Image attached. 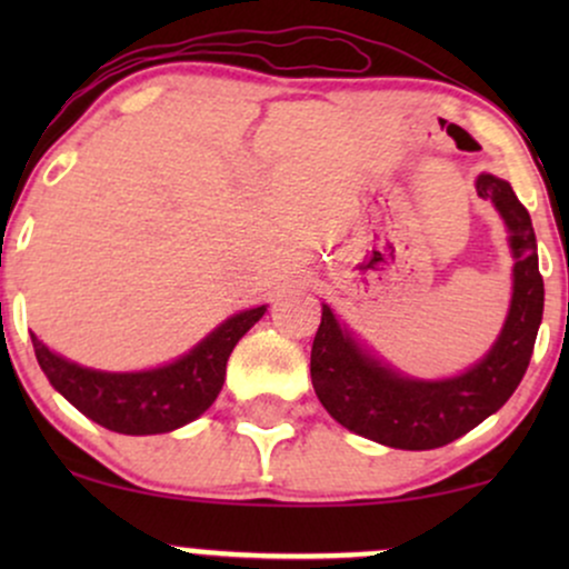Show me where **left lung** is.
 Instances as JSON below:
<instances>
[{"label": "left lung", "instance_id": "obj_1", "mask_svg": "<svg viewBox=\"0 0 569 569\" xmlns=\"http://www.w3.org/2000/svg\"><path fill=\"white\" fill-rule=\"evenodd\" d=\"M476 192L492 200L506 221L516 264L511 310L498 342L466 375L433 382L401 377L363 350L323 305L310 352L312 388L339 426L363 439L393 449L443 447L495 415L530 367L543 318V278L532 219L511 184L498 176L481 173Z\"/></svg>", "mask_w": 569, "mask_h": 569}]
</instances>
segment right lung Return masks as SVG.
Masks as SVG:
<instances>
[{"label": "right lung", "instance_id": "obj_1", "mask_svg": "<svg viewBox=\"0 0 569 569\" xmlns=\"http://www.w3.org/2000/svg\"><path fill=\"white\" fill-rule=\"evenodd\" d=\"M253 307L227 318L219 329L168 367L149 371H96L56 356L31 335L37 361L53 388L71 407L98 426L126 436L168 433L217 401L227 375V358L238 339L264 316Z\"/></svg>", "mask_w": 569, "mask_h": 569}]
</instances>
